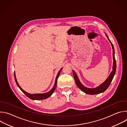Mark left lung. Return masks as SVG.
I'll return each mask as SVG.
<instances>
[{
  "label": "left lung",
  "instance_id": "obj_1",
  "mask_svg": "<svg viewBox=\"0 0 127 127\" xmlns=\"http://www.w3.org/2000/svg\"><path fill=\"white\" fill-rule=\"evenodd\" d=\"M105 35L106 36V37L107 38L108 41H110V42L111 43L112 46V48H113V70L111 72V74H110V75L108 76V77H107V78L105 80V81L102 83L101 84H100L99 86H98V87H96V88H87L86 87H85L84 85H83L81 82H80L75 72L73 70V74L74 75V78L75 79V83L77 85V86L79 87V89H80L82 92H83L84 93H85V94H88V95H97L98 94H100L104 92H105V90L107 89V88L108 87V86H110L111 82L112 81V80L114 77V75L116 73V60H115V50H114V47L113 46V44H112V43L111 42V41L110 40L109 38H108V36L107 35V34L105 33Z\"/></svg>",
  "mask_w": 127,
  "mask_h": 127
}]
</instances>
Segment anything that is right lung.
Returning <instances> with one entry per match:
<instances>
[{
	"mask_svg": "<svg viewBox=\"0 0 127 127\" xmlns=\"http://www.w3.org/2000/svg\"><path fill=\"white\" fill-rule=\"evenodd\" d=\"M62 68L60 69V70L59 71L58 73L56 76V79H55V84H54V85L53 86V87L52 88V89L50 90V91H49V92L48 93H45V94H29L28 93H27L26 92H25V90H24L21 87V86H20V85L19 84V83H18L17 81V80H16V76H15V72H14V79H15V81L16 82V83L17 85V86L19 87L20 88V89L22 90V92L23 93H24L29 98H30V99H32V100H42V99H46L47 98H48L49 97H50L52 95V94L54 93V90H55L56 88V86H57V79H58V78L60 74V72H61V71L62 70Z\"/></svg>",
	"mask_w": 127,
	"mask_h": 127,
	"instance_id": "right-lung-1",
	"label": "right lung"
}]
</instances>
